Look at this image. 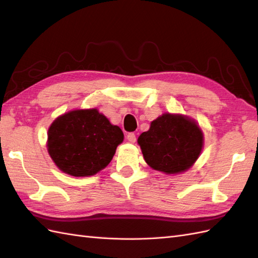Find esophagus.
<instances>
[{"label":"esophagus","instance_id":"esophagus-1","mask_svg":"<svg viewBox=\"0 0 258 258\" xmlns=\"http://www.w3.org/2000/svg\"><path fill=\"white\" fill-rule=\"evenodd\" d=\"M126 139H127L130 143H135L136 142V136L134 133H128L127 136H126Z\"/></svg>","mask_w":258,"mask_h":258}]
</instances>
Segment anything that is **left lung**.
Listing matches in <instances>:
<instances>
[{"label":"left lung","instance_id":"1","mask_svg":"<svg viewBox=\"0 0 258 258\" xmlns=\"http://www.w3.org/2000/svg\"><path fill=\"white\" fill-rule=\"evenodd\" d=\"M147 165L164 174L188 171L204 147V134L194 118L164 113L138 139Z\"/></svg>","mask_w":258,"mask_h":258}]
</instances>
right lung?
<instances>
[{
  "instance_id": "right-lung-1",
  "label": "right lung",
  "mask_w": 258,
  "mask_h": 258,
  "mask_svg": "<svg viewBox=\"0 0 258 258\" xmlns=\"http://www.w3.org/2000/svg\"><path fill=\"white\" fill-rule=\"evenodd\" d=\"M123 140L122 130L97 108L73 109L53 120L46 147L63 173L85 177L105 168Z\"/></svg>"
}]
</instances>
